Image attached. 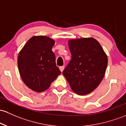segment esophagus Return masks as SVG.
Returning a JSON list of instances; mask_svg holds the SVG:
<instances>
[{"instance_id": "obj_1", "label": "esophagus", "mask_w": 126, "mask_h": 126, "mask_svg": "<svg viewBox=\"0 0 126 126\" xmlns=\"http://www.w3.org/2000/svg\"><path fill=\"white\" fill-rule=\"evenodd\" d=\"M59 69H60V71L62 72H63V70H64V67L63 66H60V67H59Z\"/></svg>"}]
</instances>
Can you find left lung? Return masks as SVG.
I'll list each match as a JSON object with an SVG mask.
<instances>
[{"instance_id": "1", "label": "left lung", "mask_w": 126, "mask_h": 126, "mask_svg": "<svg viewBox=\"0 0 126 126\" xmlns=\"http://www.w3.org/2000/svg\"><path fill=\"white\" fill-rule=\"evenodd\" d=\"M71 60L63 72L73 92L85 95L94 90L104 77L108 57L94 38L70 39Z\"/></svg>"}]
</instances>
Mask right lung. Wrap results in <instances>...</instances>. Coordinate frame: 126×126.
<instances>
[{
    "label": "right lung",
    "instance_id": "1",
    "mask_svg": "<svg viewBox=\"0 0 126 126\" xmlns=\"http://www.w3.org/2000/svg\"><path fill=\"white\" fill-rule=\"evenodd\" d=\"M55 41L46 36H34L26 42L18 56L22 80L36 92L47 90L61 72L52 51Z\"/></svg>",
    "mask_w": 126,
    "mask_h": 126
}]
</instances>
